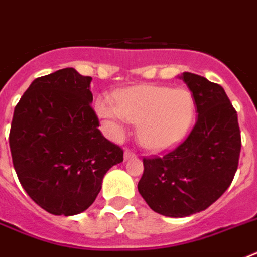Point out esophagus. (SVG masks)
Instances as JSON below:
<instances>
[{
	"label": "esophagus",
	"mask_w": 257,
	"mask_h": 257,
	"mask_svg": "<svg viewBox=\"0 0 257 257\" xmlns=\"http://www.w3.org/2000/svg\"><path fill=\"white\" fill-rule=\"evenodd\" d=\"M135 154L132 153V151H129V150H125L124 151V160H128V159H131V158H135Z\"/></svg>",
	"instance_id": "34e87169"
}]
</instances>
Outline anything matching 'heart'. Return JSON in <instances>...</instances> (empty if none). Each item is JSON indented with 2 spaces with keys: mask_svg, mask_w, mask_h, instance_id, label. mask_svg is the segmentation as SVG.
Wrapping results in <instances>:
<instances>
[{
  "mask_svg": "<svg viewBox=\"0 0 257 257\" xmlns=\"http://www.w3.org/2000/svg\"><path fill=\"white\" fill-rule=\"evenodd\" d=\"M98 98L95 112L107 131L120 138L124 124L137 122L140 144L153 151H164L182 141L193 122L194 102L190 91L158 85L121 89L115 95Z\"/></svg>",
  "mask_w": 257,
  "mask_h": 257,
  "instance_id": "b5f03b06",
  "label": "heart"
}]
</instances>
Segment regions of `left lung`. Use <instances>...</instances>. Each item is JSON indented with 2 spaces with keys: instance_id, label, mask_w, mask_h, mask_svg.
I'll return each instance as SVG.
<instances>
[{
  "instance_id": "1",
  "label": "left lung",
  "mask_w": 257,
  "mask_h": 257,
  "mask_svg": "<svg viewBox=\"0 0 257 257\" xmlns=\"http://www.w3.org/2000/svg\"><path fill=\"white\" fill-rule=\"evenodd\" d=\"M193 93L195 125L177 149L144 159L138 191L151 209L167 217H186L208 208L230 186L238 168V116L218 84L195 73L178 76Z\"/></svg>"
}]
</instances>
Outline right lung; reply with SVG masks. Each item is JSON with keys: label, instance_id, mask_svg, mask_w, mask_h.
I'll return each mask as SVG.
<instances>
[{"label": "right lung", "instance_id": "add662e5", "mask_svg": "<svg viewBox=\"0 0 257 257\" xmlns=\"http://www.w3.org/2000/svg\"><path fill=\"white\" fill-rule=\"evenodd\" d=\"M90 76L63 68L33 80L14 110L10 144L31 199L55 216L86 211L122 150L102 136L91 108Z\"/></svg>", "mask_w": 257, "mask_h": 257}]
</instances>
